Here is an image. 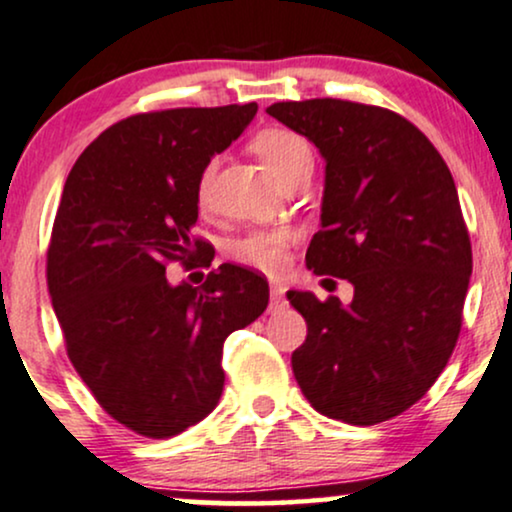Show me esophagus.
I'll return each mask as SVG.
<instances>
[{"label":"esophagus","mask_w":512,"mask_h":512,"mask_svg":"<svg viewBox=\"0 0 512 512\" xmlns=\"http://www.w3.org/2000/svg\"><path fill=\"white\" fill-rule=\"evenodd\" d=\"M287 306L285 299V289L282 287H270V311H280V308Z\"/></svg>","instance_id":"esophagus-1"}]
</instances>
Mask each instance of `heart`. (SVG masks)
<instances>
[{
  "label": "heart",
  "instance_id": "1",
  "mask_svg": "<svg viewBox=\"0 0 512 512\" xmlns=\"http://www.w3.org/2000/svg\"><path fill=\"white\" fill-rule=\"evenodd\" d=\"M251 149L261 159L263 166L270 173L277 185L285 182L301 170L313 168V149L304 135L289 128H266L256 132L251 140ZM218 161H206L197 178V201L199 206H206L211 199L213 178H216ZM289 230L275 227V230H256L237 239L230 246V258L239 266L263 270V273H277L285 266V251L289 244Z\"/></svg>",
  "mask_w": 512,
  "mask_h": 512
}]
</instances>
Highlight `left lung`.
<instances>
[{"label":"left lung","mask_w":512,"mask_h":512,"mask_svg":"<svg viewBox=\"0 0 512 512\" xmlns=\"http://www.w3.org/2000/svg\"><path fill=\"white\" fill-rule=\"evenodd\" d=\"M266 111L325 159L323 230L306 266L353 285L346 306L287 292L308 325L294 377L318 413L377 425L420 401L456 349L472 275L456 182L434 144L382 106L306 99Z\"/></svg>","instance_id":"obj_1"}]
</instances>
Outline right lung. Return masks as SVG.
Segmentation results:
<instances>
[{
    "mask_svg": "<svg viewBox=\"0 0 512 512\" xmlns=\"http://www.w3.org/2000/svg\"><path fill=\"white\" fill-rule=\"evenodd\" d=\"M258 106L137 113L104 130L63 185L47 285L82 382L113 420L168 439L218 406L227 334L268 306V282L223 263L201 287L170 285L173 261L211 266L192 235L197 178Z\"/></svg>",
    "mask_w": 512,
    "mask_h": 512,
    "instance_id": "1",
    "label": "right lung"
}]
</instances>
